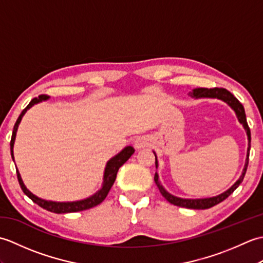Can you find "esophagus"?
<instances>
[{
  "label": "esophagus",
  "mask_w": 263,
  "mask_h": 263,
  "mask_svg": "<svg viewBox=\"0 0 263 263\" xmlns=\"http://www.w3.org/2000/svg\"><path fill=\"white\" fill-rule=\"evenodd\" d=\"M149 144V140L147 138L144 137H139L138 139H136V142H135V146L136 148L140 149V148H143V147H147Z\"/></svg>",
  "instance_id": "1"
}]
</instances>
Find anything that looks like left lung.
Returning a JSON list of instances; mask_svg holds the SVG:
<instances>
[{"mask_svg": "<svg viewBox=\"0 0 263 263\" xmlns=\"http://www.w3.org/2000/svg\"><path fill=\"white\" fill-rule=\"evenodd\" d=\"M190 96H192L194 98L209 97V98H218V99L224 100V102H226L234 110H235L237 119L243 124L245 131H247V133H248V138H249L248 158H247V163H245V167H244L241 177H239V180L235 184H234V185L230 190H227L226 192L221 193L219 195H217V197L206 198V199H181V198L174 197V195H172L171 193L167 192L166 190L160 185V183L158 181V174L157 173H155V182H156V184H157L161 195H163V197L167 201H168V202H171L174 205L183 206V208H189V209H209V208H211V206L220 203L221 201H224L225 199L230 197V195L238 187L239 184L243 182V178L245 176V173H247L248 165H249V155H250L249 152L251 148V131H250V127L248 125L247 116H245V110H244L243 105L238 102V99L234 96L232 92L226 90V89H224V88H210V89L197 88V89H194L193 91L190 92ZM156 167H157V159H156Z\"/></svg>", "mask_w": 263, "mask_h": 263, "instance_id": "1", "label": "left lung"}]
</instances>
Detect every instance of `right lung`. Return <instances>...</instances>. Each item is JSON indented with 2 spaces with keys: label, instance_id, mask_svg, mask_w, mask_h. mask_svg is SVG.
Here are the masks:
<instances>
[{
  "label": "right lung",
  "instance_id": "add662e5",
  "mask_svg": "<svg viewBox=\"0 0 263 263\" xmlns=\"http://www.w3.org/2000/svg\"><path fill=\"white\" fill-rule=\"evenodd\" d=\"M47 98H48L47 95H41V96H39L38 98L31 99V102L28 104L27 107L21 111V114L19 115L18 120H16L15 124L13 126L12 137H11V141H10L11 156H12V158H13V143H14V139H15V133H16V130H18V125H19V123L22 119V116L25 115L27 109H29L31 106H33L39 102H42V100H46ZM133 153H135V148L128 146V147L123 149L120 154H117L115 157L111 158L107 163V165H106L103 187L100 189L96 194H93L92 197L85 199V200H81V201H76V202H53V201L43 200L41 198L36 197V195H33L29 191V190H27L24 182H22V180H21V176L19 174L18 170H16V176H18V181H19V184H20V186L22 189V191H24V193L27 195V197H29L33 201V202L37 203L39 206H42V208L46 209V210L51 211V212H55V214H68V212H78V211L90 209V208H92V206H96L99 203L103 202L105 198L107 197L110 187L113 186L116 175H117V172H119V168L123 164L125 163V161L128 158L131 157Z\"/></svg>",
  "mask_w": 263,
  "mask_h": 263
}]
</instances>
